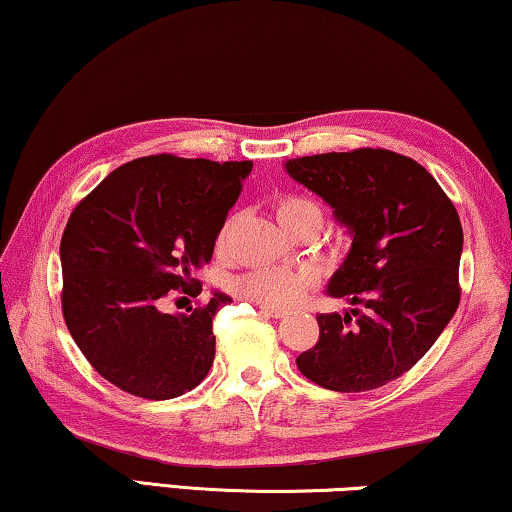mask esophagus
<instances>
[{
	"label": "esophagus",
	"mask_w": 512,
	"mask_h": 512,
	"mask_svg": "<svg viewBox=\"0 0 512 512\" xmlns=\"http://www.w3.org/2000/svg\"><path fill=\"white\" fill-rule=\"evenodd\" d=\"M258 309H261V314L265 316H272V318H281L286 316L284 309H277V307H265V305H258Z\"/></svg>",
	"instance_id": "esophagus-1"
}]
</instances>
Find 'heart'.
Wrapping results in <instances>:
<instances>
[{"mask_svg":"<svg viewBox=\"0 0 512 512\" xmlns=\"http://www.w3.org/2000/svg\"><path fill=\"white\" fill-rule=\"evenodd\" d=\"M279 224L288 233L318 231L323 224V210L311 198L288 194L277 198L274 203ZM226 231L219 235V244H224ZM316 274L309 268H254L240 274L231 281V288L240 298L256 302L265 307H288L298 302L311 286H314Z\"/></svg>","mask_w":512,"mask_h":512,"instance_id":"obj_1","label":"heart"}]
</instances>
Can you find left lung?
Wrapping results in <instances>:
<instances>
[{"label":"left lung","mask_w":512,"mask_h":512,"mask_svg":"<svg viewBox=\"0 0 512 512\" xmlns=\"http://www.w3.org/2000/svg\"><path fill=\"white\" fill-rule=\"evenodd\" d=\"M335 210L353 244L330 279L351 314H318V342L295 365L321 388L367 392L409 372L457 311L462 224L439 182L381 147L288 159Z\"/></svg>","instance_id":"obj_1"}]
</instances>
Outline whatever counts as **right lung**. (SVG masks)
Listing matches in <instances>:
<instances>
[{
  "instance_id": "right-lung-1",
  "label": "right lung",
  "mask_w": 512,
  "mask_h": 512,
  "mask_svg": "<svg viewBox=\"0 0 512 512\" xmlns=\"http://www.w3.org/2000/svg\"><path fill=\"white\" fill-rule=\"evenodd\" d=\"M251 161L152 154L113 170L66 221L62 314L103 379L143 399L194 390L214 360L212 318L228 295L164 314L168 295L196 298L191 270L210 263Z\"/></svg>"
}]
</instances>
